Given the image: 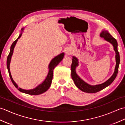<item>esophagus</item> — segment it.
I'll list each match as a JSON object with an SVG mask.
<instances>
[{
    "mask_svg": "<svg viewBox=\"0 0 125 125\" xmlns=\"http://www.w3.org/2000/svg\"><path fill=\"white\" fill-rule=\"evenodd\" d=\"M71 53V52L70 51V50H66V54L67 55H70Z\"/></svg>",
    "mask_w": 125,
    "mask_h": 125,
    "instance_id": "obj_1",
    "label": "esophagus"
}]
</instances>
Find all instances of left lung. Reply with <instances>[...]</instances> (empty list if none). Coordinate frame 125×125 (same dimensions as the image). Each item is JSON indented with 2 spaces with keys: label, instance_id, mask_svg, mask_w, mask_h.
<instances>
[{
  "label": "left lung",
  "instance_id": "left-lung-1",
  "mask_svg": "<svg viewBox=\"0 0 125 125\" xmlns=\"http://www.w3.org/2000/svg\"><path fill=\"white\" fill-rule=\"evenodd\" d=\"M100 36L104 38L105 40H106L110 42L111 43L113 44L114 47V50L115 52V59H116V65L115 68V73L111 77L108 79V80L102 84L97 85H90L86 83L82 79H81L77 75L76 73V68L78 65V60L77 58L73 56L72 59V64H71V77H72L73 81L75 83L76 86L80 89L82 91L87 93H95L100 91L106 87L110 85L112 83L113 81L116 78V76L118 73V69L119 63H120V55L119 52L118 50V43L116 39L111 35L107 31H104L100 34Z\"/></svg>",
  "mask_w": 125,
  "mask_h": 125
}]
</instances>
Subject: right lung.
Returning a JSON list of instances; mask_svg holds the SVG:
<instances>
[{
    "instance_id": "1",
    "label": "right lung",
    "mask_w": 125,
    "mask_h": 125,
    "mask_svg": "<svg viewBox=\"0 0 125 125\" xmlns=\"http://www.w3.org/2000/svg\"><path fill=\"white\" fill-rule=\"evenodd\" d=\"M23 29L22 28V31H23ZM21 36V34H20L19 36L18 37V38L15 41L13 42V43L12 44L11 46H10V52L9 55L7 56V68L8 71H9V73L10 75V77L11 79V81L13 83V85L15 86V87L17 88L18 90H19L20 92H22L25 93V94H31V95H38L40 94H41L42 93H44V92H46L47 90L49 88V87L51 85L52 83V77H53V70H54V69L55 67L56 66L58 63H59L62 60L63 58V57H64V53H62L60 55H58L57 56H56L54 57L53 59L52 60L51 62H50V64L49 65V73L48 75L47 76V77L46 79L42 82V83L40 84L39 86H37L36 88L32 89V90H23L20 88V87H18V86L16 84L14 81H13V79L12 77L11 74H10V59H11V57L12 55L13 54V49H14V48L15 47V45L17 43V42L18 41V40L19 39Z\"/></svg>"
}]
</instances>
